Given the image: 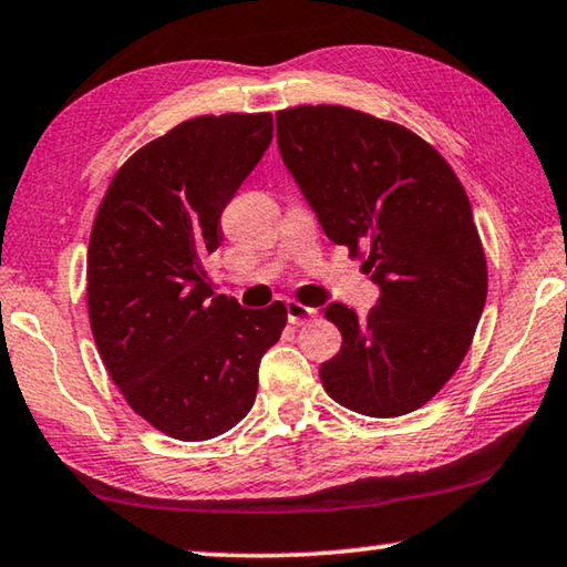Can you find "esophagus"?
Returning <instances> with one entry per match:
<instances>
[{"mask_svg":"<svg viewBox=\"0 0 567 567\" xmlns=\"http://www.w3.org/2000/svg\"><path fill=\"white\" fill-rule=\"evenodd\" d=\"M318 318V310L316 308H308V306H300L298 300H287V320H290L292 326H306L310 320Z\"/></svg>","mask_w":567,"mask_h":567,"instance_id":"esophagus-1","label":"esophagus"}]
</instances>
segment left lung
<instances>
[{"label":"left lung","instance_id":"obj_1","mask_svg":"<svg viewBox=\"0 0 567 567\" xmlns=\"http://www.w3.org/2000/svg\"><path fill=\"white\" fill-rule=\"evenodd\" d=\"M277 147L333 244L379 285L364 318L341 302L343 336L320 367L338 404L400 417L443 390L471 349L486 302V257L453 167L415 132L349 106L277 112Z\"/></svg>","mask_w":567,"mask_h":567}]
</instances>
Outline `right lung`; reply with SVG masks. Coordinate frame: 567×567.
I'll return each mask as SVG.
<instances>
[{
	"label": "right lung",
	"instance_id": "add662e5",
	"mask_svg": "<svg viewBox=\"0 0 567 567\" xmlns=\"http://www.w3.org/2000/svg\"><path fill=\"white\" fill-rule=\"evenodd\" d=\"M272 142V114L196 116L134 152L109 183L89 241V320L130 408L175 441L247 417L285 302L249 310L214 292L203 261L221 214Z\"/></svg>",
	"mask_w": 567,
	"mask_h": 567
}]
</instances>
